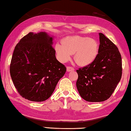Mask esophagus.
<instances>
[{
	"mask_svg": "<svg viewBox=\"0 0 131 131\" xmlns=\"http://www.w3.org/2000/svg\"><path fill=\"white\" fill-rule=\"evenodd\" d=\"M67 71H74V69L73 67H70V66H68L67 67Z\"/></svg>",
	"mask_w": 131,
	"mask_h": 131,
	"instance_id": "obj_1",
	"label": "esophagus"
}]
</instances>
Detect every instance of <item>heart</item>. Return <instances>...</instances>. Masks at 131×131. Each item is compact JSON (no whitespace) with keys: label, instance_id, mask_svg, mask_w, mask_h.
<instances>
[{"label":"heart","instance_id":"obj_1","mask_svg":"<svg viewBox=\"0 0 131 131\" xmlns=\"http://www.w3.org/2000/svg\"><path fill=\"white\" fill-rule=\"evenodd\" d=\"M58 57L61 62H66L74 53V59L79 65L86 66L93 62L99 54V44L93 39L80 36L67 37L62 43L55 47Z\"/></svg>","mask_w":131,"mask_h":131}]
</instances>
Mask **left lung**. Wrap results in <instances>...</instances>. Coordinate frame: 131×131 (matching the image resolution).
Returning a JSON list of instances; mask_svg holds the SVG:
<instances>
[{
  "label": "left lung",
  "instance_id": "1",
  "mask_svg": "<svg viewBox=\"0 0 131 131\" xmlns=\"http://www.w3.org/2000/svg\"><path fill=\"white\" fill-rule=\"evenodd\" d=\"M99 54L95 61L76 70L77 90L88 102L106 100L122 77V58L118 48L104 34L99 33Z\"/></svg>",
  "mask_w": 131,
  "mask_h": 131
}]
</instances>
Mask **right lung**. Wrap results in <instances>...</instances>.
Listing matches in <instances>:
<instances>
[{
	"instance_id": "1",
	"label": "right lung",
	"mask_w": 131,
	"mask_h": 131,
	"mask_svg": "<svg viewBox=\"0 0 131 131\" xmlns=\"http://www.w3.org/2000/svg\"><path fill=\"white\" fill-rule=\"evenodd\" d=\"M52 38L45 32H29L15 47L10 74L15 88L22 97L43 102L50 97L66 71L57 60Z\"/></svg>"
}]
</instances>
